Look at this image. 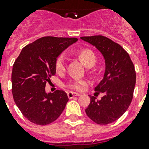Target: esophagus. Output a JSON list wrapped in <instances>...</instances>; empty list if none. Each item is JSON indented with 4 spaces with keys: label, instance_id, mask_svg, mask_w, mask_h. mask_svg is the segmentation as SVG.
<instances>
[{
    "label": "esophagus",
    "instance_id": "esophagus-1",
    "mask_svg": "<svg viewBox=\"0 0 149 149\" xmlns=\"http://www.w3.org/2000/svg\"><path fill=\"white\" fill-rule=\"evenodd\" d=\"M67 95H68V97H69V99H72L73 97L80 96V94H79V93H76V92H72V91H69V92H68V93H67Z\"/></svg>",
    "mask_w": 149,
    "mask_h": 149
}]
</instances>
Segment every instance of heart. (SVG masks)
I'll list each match as a JSON object with an SVG mask.
<instances>
[{
  "mask_svg": "<svg viewBox=\"0 0 149 149\" xmlns=\"http://www.w3.org/2000/svg\"><path fill=\"white\" fill-rule=\"evenodd\" d=\"M78 56L82 60L84 65L88 67L93 66L96 61L95 55L93 53V51H91V49H83L80 50L78 53ZM54 66L55 70L58 73H61V72H65L66 67V61L63 54H61L58 56V58L56 59V61H55ZM85 84L86 81H84V80H73L69 81V83L67 84V87L71 89L80 91L83 89L84 86H85Z\"/></svg>",
  "mask_w": 149,
  "mask_h": 149,
  "instance_id": "obj_1",
  "label": "heart"
}]
</instances>
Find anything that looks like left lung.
<instances>
[{
	"label": "left lung",
	"mask_w": 149,
	"mask_h": 149,
	"mask_svg": "<svg viewBox=\"0 0 149 149\" xmlns=\"http://www.w3.org/2000/svg\"><path fill=\"white\" fill-rule=\"evenodd\" d=\"M96 47L105 58L103 79L95 88L100 100L91 96L86 114L99 125H107L122 116L130 105L136 84V72L130 57L118 43L103 35L81 37Z\"/></svg>",
	"instance_id": "left-lung-1"
}]
</instances>
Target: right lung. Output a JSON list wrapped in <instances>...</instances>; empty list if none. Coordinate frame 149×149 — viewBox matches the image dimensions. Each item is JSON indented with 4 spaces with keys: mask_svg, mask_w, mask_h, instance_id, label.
<instances>
[{
    "mask_svg": "<svg viewBox=\"0 0 149 149\" xmlns=\"http://www.w3.org/2000/svg\"><path fill=\"white\" fill-rule=\"evenodd\" d=\"M77 38L42 37L24 47L13 64V100L26 118L34 124L46 125L58 118L69 101L62 90L47 94L46 84L54 76L55 61Z\"/></svg>",
    "mask_w": 149,
    "mask_h": 149,
    "instance_id": "add662e5",
    "label": "right lung"
}]
</instances>
